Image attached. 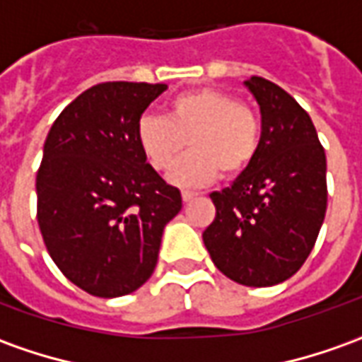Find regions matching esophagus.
Here are the masks:
<instances>
[{"instance_id":"esophagus-1","label":"esophagus","mask_w":362,"mask_h":362,"mask_svg":"<svg viewBox=\"0 0 362 362\" xmlns=\"http://www.w3.org/2000/svg\"><path fill=\"white\" fill-rule=\"evenodd\" d=\"M197 196H199L197 192H189V189H184V192H182V199H184L186 204H188V202H192V199Z\"/></svg>"}]
</instances>
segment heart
<instances>
[{
    "mask_svg": "<svg viewBox=\"0 0 362 362\" xmlns=\"http://www.w3.org/2000/svg\"><path fill=\"white\" fill-rule=\"evenodd\" d=\"M135 139L155 170H168L189 141L192 153L168 174L176 186H205L243 174L262 147V119L230 93L202 87L174 96L168 118L143 114Z\"/></svg>",
    "mask_w": 362,
    "mask_h": 362,
    "instance_id": "1",
    "label": "heart"
}]
</instances>
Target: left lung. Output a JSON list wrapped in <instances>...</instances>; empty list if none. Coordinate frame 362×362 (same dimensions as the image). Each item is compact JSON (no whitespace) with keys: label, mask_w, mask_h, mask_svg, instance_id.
Listing matches in <instances>:
<instances>
[{"label":"left lung","mask_w":362,"mask_h":362,"mask_svg":"<svg viewBox=\"0 0 362 362\" xmlns=\"http://www.w3.org/2000/svg\"><path fill=\"white\" fill-rule=\"evenodd\" d=\"M262 112V147L233 186L213 192L204 230L213 264L246 287L295 275L316 244L327 207L326 153L310 116L264 77L244 83Z\"/></svg>","instance_id":"8db88e82"}]
</instances>
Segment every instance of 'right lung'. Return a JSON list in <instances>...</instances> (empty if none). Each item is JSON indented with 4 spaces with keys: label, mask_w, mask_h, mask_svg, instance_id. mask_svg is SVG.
Masks as SVG:
<instances>
[{
    "label": "right lung",
    "mask_w": 362,
    "mask_h": 362,
    "mask_svg": "<svg viewBox=\"0 0 362 362\" xmlns=\"http://www.w3.org/2000/svg\"><path fill=\"white\" fill-rule=\"evenodd\" d=\"M165 83H98L52 124L38 174L36 219L54 264L89 295L134 293L155 272L180 189L143 157L135 126Z\"/></svg>",
    "instance_id": "1"
}]
</instances>
